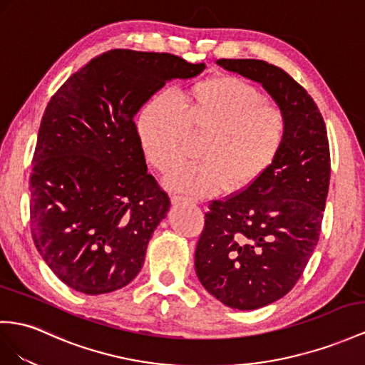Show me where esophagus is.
I'll list each match as a JSON object with an SVG mask.
<instances>
[{
    "label": "esophagus",
    "mask_w": 365,
    "mask_h": 365,
    "mask_svg": "<svg viewBox=\"0 0 365 365\" xmlns=\"http://www.w3.org/2000/svg\"><path fill=\"white\" fill-rule=\"evenodd\" d=\"M171 202L174 205H188V203H195L194 199L191 197H186V195H179V194H174L171 197Z\"/></svg>",
    "instance_id": "34e87169"
}]
</instances>
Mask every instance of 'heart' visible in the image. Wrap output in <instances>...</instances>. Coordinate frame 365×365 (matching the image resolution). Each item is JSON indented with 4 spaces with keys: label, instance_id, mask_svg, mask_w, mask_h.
<instances>
[{
    "label": "heart",
    "instance_id": "obj_1",
    "mask_svg": "<svg viewBox=\"0 0 365 365\" xmlns=\"http://www.w3.org/2000/svg\"><path fill=\"white\" fill-rule=\"evenodd\" d=\"M135 129L146 160L160 173L185 162L190 134L208 135L199 153L202 163L168 179L174 190L197 195L244 194L282 154L288 117L247 80L219 76L175 93L173 103L163 97L151 100L140 110Z\"/></svg>",
    "mask_w": 365,
    "mask_h": 365
}]
</instances>
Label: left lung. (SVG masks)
I'll return each mask as SVG.
<instances>
[{
  "label": "left lung",
  "mask_w": 365,
  "mask_h": 365,
  "mask_svg": "<svg viewBox=\"0 0 365 365\" xmlns=\"http://www.w3.org/2000/svg\"><path fill=\"white\" fill-rule=\"evenodd\" d=\"M217 64L260 83L288 117L274 166L250 191L210 202L195 248V273L207 292L231 308L256 310L296 285L319 240L329 137L316 103L284 69L253 58Z\"/></svg>",
  "instance_id": "obj_1"
}]
</instances>
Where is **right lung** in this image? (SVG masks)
Masks as SVG:
<instances>
[{
  "mask_svg": "<svg viewBox=\"0 0 365 365\" xmlns=\"http://www.w3.org/2000/svg\"><path fill=\"white\" fill-rule=\"evenodd\" d=\"M203 69L173 53L114 49L52 96L32 158L31 231L68 287L110 293L142 269L171 202L148 173L134 115L168 80Z\"/></svg>",
  "mask_w": 365,
  "mask_h": 365,
  "instance_id": "1",
  "label": "right lung"
}]
</instances>
